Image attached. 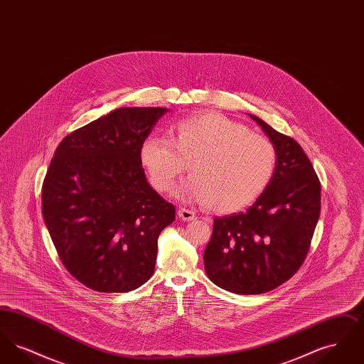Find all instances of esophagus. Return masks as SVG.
I'll use <instances>...</instances> for the list:
<instances>
[{
    "mask_svg": "<svg viewBox=\"0 0 364 364\" xmlns=\"http://www.w3.org/2000/svg\"><path fill=\"white\" fill-rule=\"evenodd\" d=\"M178 217L183 220V221H193L196 218V213L192 211L190 208H178Z\"/></svg>",
    "mask_w": 364,
    "mask_h": 364,
    "instance_id": "esophagus-1",
    "label": "esophagus"
}]
</instances>
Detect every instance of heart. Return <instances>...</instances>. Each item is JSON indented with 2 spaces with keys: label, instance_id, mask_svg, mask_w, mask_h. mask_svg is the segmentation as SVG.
<instances>
[{
  "label": "heart",
  "instance_id": "obj_1",
  "mask_svg": "<svg viewBox=\"0 0 364 364\" xmlns=\"http://www.w3.org/2000/svg\"><path fill=\"white\" fill-rule=\"evenodd\" d=\"M139 156L161 192L172 188L188 164L192 177L181 191L217 213H235L258 200L278 162L270 139L214 112L176 122L169 139H144Z\"/></svg>",
  "mask_w": 364,
  "mask_h": 364
}]
</instances>
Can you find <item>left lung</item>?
<instances>
[{
	"label": "left lung",
	"mask_w": 364,
	"mask_h": 364,
	"mask_svg": "<svg viewBox=\"0 0 364 364\" xmlns=\"http://www.w3.org/2000/svg\"><path fill=\"white\" fill-rule=\"evenodd\" d=\"M277 149V169L245 213L214 218L203 262L208 277L239 294H266L294 277L321 213V183L301 146L250 114Z\"/></svg>",
	"instance_id": "8db88e82"
}]
</instances>
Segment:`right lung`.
<instances>
[{
  "label": "right lung",
  "mask_w": 364,
  "mask_h": 364,
  "mask_svg": "<svg viewBox=\"0 0 364 364\" xmlns=\"http://www.w3.org/2000/svg\"><path fill=\"white\" fill-rule=\"evenodd\" d=\"M166 107H120L73 131L54 151L42 214L70 276L104 294L129 292L156 270L159 233L176 208L147 180L140 144Z\"/></svg>",
  "instance_id": "right-lung-1"
}]
</instances>
